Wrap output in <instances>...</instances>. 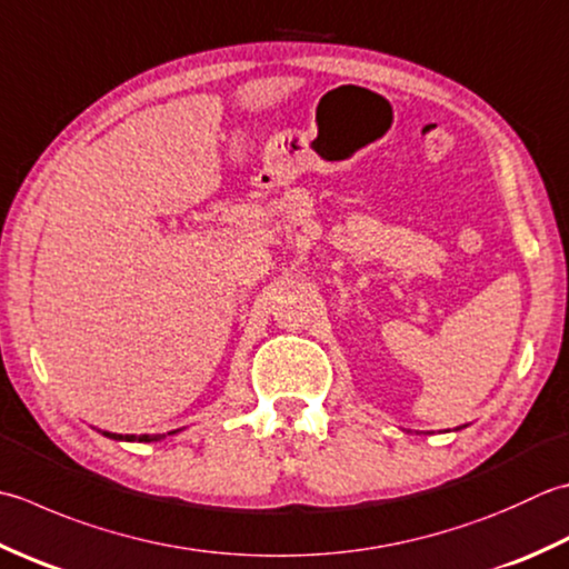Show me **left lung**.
<instances>
[{
    "label": "left lung",
    "mask_w": 569,
    "mask_h": 569,
    "mask_svg": "<svg viewBox=\"0 0 569 569\" xmlns=\"http://www.w3.org/2000/svg\"><path fill=\"white\" fill-rule=\"evenodd\" d=\"M456 429H463V427H456Z\"/></svg>",
    "instance_id": "obj_1"
}]
</instances>
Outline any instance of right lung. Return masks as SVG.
<instances>
[{
    "instance_id": "add662e5",
    "label": "right lung",
    "mask_w": 569,
    "mask_h": 569,
    "mask_svg": "<svg viewBox=\"0 0 569 569\" xmlns=\"http://www.w3.org/2000/svg\"><path fill=\"white\" fill-rule=\"evenodd\" d=\"M180 431V429H177ZM177 431H167V433H140V437H136V433H126V437H122V433H110V431H100L103 433V437H108V439H116V441H144V443H150V441H160V439H164V437H172V433H177Z\"/></svg>"
}]
</instances>
